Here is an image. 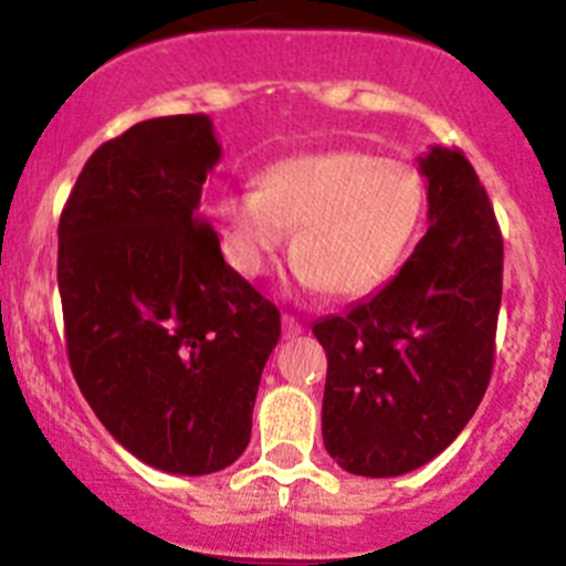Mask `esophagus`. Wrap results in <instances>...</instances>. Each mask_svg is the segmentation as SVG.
<instances>
[{
  "label": "esophagus",
  "instance_id": "34e87169",
  "mask_svg": "<svg viewBox=\"0 0 566 566\" xmlns=\"http://www.w3.org/2000/svg\"><path fill=\"white\" fill-rule=\"evenodd\" d=\"M300 332H303L300 319L292 317V314H283V334H286V337H297Z\"/></svg>",
  "mask_w": 566,
  "mask_h": 566
}]
</instances>
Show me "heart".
Returning <instances> with one entry per match:
<instances>
[{"label":"heart","mask_w":566,"mask_h":566,"mask_svg":"<svg viewBox=\"0 0 566 566\" xmlns=\"http://www.w3.org/2000/svg\"><path fill=\"white\" fill-rule=\"evenodd\" d=\"M424 209L428 187L411 164L359 149L297 155L263 169L254 192L221 203L223 252L234 272L260 277L294 232L300 283L359 297L402 263Z\"/></svg>","instance_id":"1"}]
</instances>
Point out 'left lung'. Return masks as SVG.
<instances>
[{"mask_svg": "<svg viewBox=\"0 0 566 566\" xmlns=\"http://www.w3.org/2000/svg\"><path fill=\"white\" fill-rule=\"evenodd\" d=\"M428 232L374 297L317 319L326 348L323 442L348 473L402 476L422 468L476 413L496 348L502 232L459 149L419 158Z\"/></svg>", "mask_w": 566, "mask_h": 566, "instance_id": "obj_1", "label": "left lung"}]
</instances>
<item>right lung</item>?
I'll use <instances>...</instances> for the list:
<instances>
[{
    "label": "right lung",
    "instance_id": "add662e5",
    "mask_svg": "<svg viewBox=\"0 0 566 566\" xmlns=\"http://www.w3.org/2000/svg\"><path fill=\"white\" fill-rule=\"evenodd\" d=\"M221 161L209 115L135 124L90 155L59 221L73 377L102 424L164 473L247 451L280 312L221 254L201 209Z\"/></svg>",
    "mask_w": 566,
    "mask_h": 566
}]
</instances>
